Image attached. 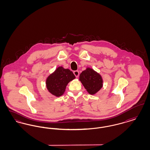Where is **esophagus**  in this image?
<instances>
[{
    "label": "esophagus",
    "instance_id": "1",
    "mask_svg": "<svg viewBox=\"0 0 150 150\" xmlns=\"http://www.w3.org/2000/svg\"><path fill=\"white\" fill-rule=\"evenodd\" d=\"M74 75H75V76L76 78H78L79 76V71H78V70L74 71Z\"/></svg>",
    "mask_w": 150,
    "mask_h": 150
}]
</instances>
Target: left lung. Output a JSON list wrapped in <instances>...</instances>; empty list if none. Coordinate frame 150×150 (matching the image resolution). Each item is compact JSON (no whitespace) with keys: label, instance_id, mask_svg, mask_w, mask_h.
<instances>
[{"label":"left lung","instance_id":"8db88e82","mask_svg":"<svg viewBox=\"0 0 150 150\" xmlns=\"http://www.w3.org/2000/svg\"><path fill=\"white\" fill-rule=\"evenodd\" d=\"M79 80L90 94H95L103 86L102 76L93 69L87 67L80 74Z\"/></svg>","mask_w":150,"mask_h":150}]
</instances>
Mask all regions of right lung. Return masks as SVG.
<instances>
[{"mask_svg": "<svg viewBox=\"0 0 150 150\" xmlns=\"http://www.w3.org/2000/svg\"><path fill=\"white\" fill-rule=\"evenodd\" d=\"M75 78L69 69L59 66L46 80V86L49 92L56 97L64 94L68 83Z\"/></svg>", "mask_w": 150, "mask_h": 150, "instance_id": "1", "label": "right lung"}]
</instances>
